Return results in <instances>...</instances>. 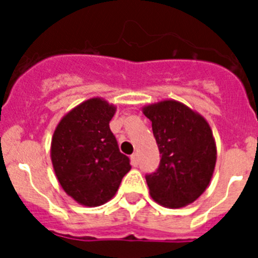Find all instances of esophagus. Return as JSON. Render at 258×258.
Instances as JSON below:
<instances>
[{"mask_svg":"<svg viewBox=\"0 0 258 258\" xmlns=\"http://www.w3.org/2000/svg\"><path fill=\"white\" fill-rule=\"evenodd\" d=\"M131 160H132V165L133 166L138 165V160H140V159H138V154H137V152H134V154L132 155Z\"/></svg>","mask_w":258,"mask_h":258,"instance_id":"esophagus-1","label":"esophagus"}]
</instances>
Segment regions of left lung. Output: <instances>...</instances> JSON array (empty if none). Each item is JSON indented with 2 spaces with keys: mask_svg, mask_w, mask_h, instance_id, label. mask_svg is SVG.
I'll list each match as a JSON object with an SVG mask.
<instances>
[{
  "mask_svg": "<svg viewBox=\"0 0 258 258\" xmlns=\"http://www.w3.org/2000/svg\"><path fill=\"white\" fill-rule=\"evenodd\" d=\"M161 154L156 172L146 175L150 195L166 208H182L208 187L217 149L207 120L177 101L143 107Z\"/></svg>",
  "mask_w": 258,
  "mask_h": 258,
  "instance_id": "obj_1",
  "label": "left lung"
}]
</instances>
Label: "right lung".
Returning <instances> with one entry per match:
<instances>
[{"label":"right lung","instance_id":"add662e5","mask_svg":"<svg viewBox=\"0 0 258 258\" xmlns=\"http://www.w3.org/2000/svg\"><path fill=\"white\" fill-rule=\"evenodd\" d=\"M116 107L102 98L80 103L52 134L51 163L61 188L79 204L102 206L115 197L131 160L109 129Z\"/></svg>","mask_w":258,"mask_h":258}]
</instances>
